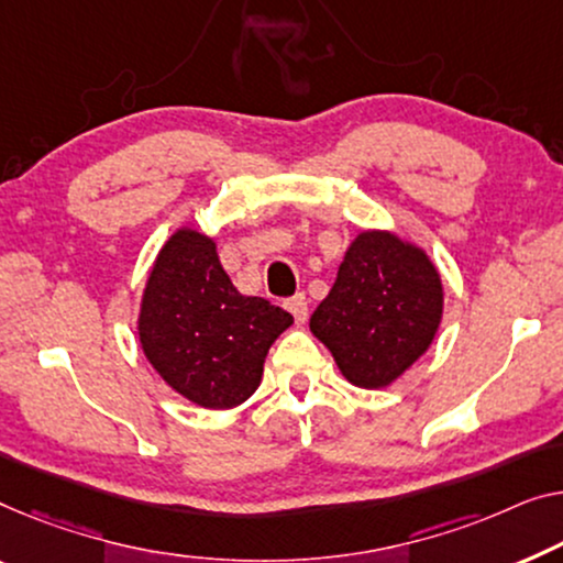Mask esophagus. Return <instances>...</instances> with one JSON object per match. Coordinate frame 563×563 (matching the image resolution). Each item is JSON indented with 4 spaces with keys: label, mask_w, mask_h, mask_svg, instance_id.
Returning a JSON list of instances; mask_svg holds the SVG:
<instances>
[{
    "label": "esophagus",
    "mask_w": 563,
    "mask_h": 563,
    "mask_svg": "<svg viewBox=\"0 0 563 563\" xmlns=\"http://www.w3.org/2000/svg\"><path fill=\"white\" fill-rule=\"evenodd\" d=\"M285 308L290 310V313H292V318H296V323H298V325H300V323H306V318H308V298L303 296V292H296V296L285 300Z\"/></svg>",
    "instance_id": "esophagus-1"
}]
</instances>
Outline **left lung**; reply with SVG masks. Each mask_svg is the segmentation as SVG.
I'll list each match as a JSON object with an SVG mask.
<instances>
[{"label": "left lung", "instance_id": "1", "mask_svg": "<svg viewBox=\"0 0 563 563\" xmlns=\"http://www.w3.org/2000/svg\"><path fill=\"white\" fill-rule=\"evenodd\" d=\"M442 280L422 247L384 230L351 242L310 331L362 389L397 382L430 349L442 321Z\"/></svg>", "mask_w": 563, "mask_h": 563}]
</instances>
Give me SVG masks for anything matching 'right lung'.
<instances>
[{
  "label": "right lung",
  "instance_id": "1",
  "mask_svg": "<svg viewBox=\"0 0 563 563\" xmlns=\"http://www.w3.org/2000/svg\"><path fill=\"white\" fill-rule=\"evenodd\" d=\"M290 323L288 310L234 288L212 238L181 228L148 273L139 341L174 391L199 407L232 409L253 397L267 351Z\"/></svg>",
  "mask_w": 563,
  "mask_h": 563
}]
</instances>
